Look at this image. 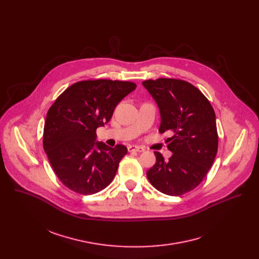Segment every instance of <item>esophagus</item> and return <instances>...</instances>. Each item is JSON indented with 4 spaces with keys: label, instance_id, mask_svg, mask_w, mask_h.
<instances>
[{
    "label": "esophagus",
    "instance_id": "esophagus-1",
    "mask_svg": "<svg viewBox=\"0 0 259 259\" xmlns=\"http://www.w3.org/2000/svg\"><path fill=\"white\" fill-rule=\"evenodd\" d=\"M128 151H129L130 153H132V152L142 153V152H144V149H143V147L137 146V145H129V146H128Z\"/></svg>",
    "mask_w": 259,
    "mask_h": 259
}]
</instances>
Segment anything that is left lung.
<instances>
[{"mask_svg": "<svg viewBox=\"0 0 259 259\" xmlns=\"http://www.w3.org/2000/svg\"><path fill=\"white\" fill-rule=\"evenodd\" d=\"M156 101L161 116L160 133L171 132L165 161L155 152L156 164L146 172L159 192L181 196L197 188L215 159L218 136L214 109L203 93L192 84L176 79L142 82Z\"/></svg>", "mask_w": 259, "mask_h": 259, "instance_id": "1", "label": "left lung"}]
</instances>
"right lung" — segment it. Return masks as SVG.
Returning <instances> with one entry per match:
<instances>
[{
    "label": "right lung",
    "instance_id": "obj_1",
    "mask_svg": "<svg viewBox=\"0 0 259 259\" xmlns=\"http://www.w3.org/2000/svg\"><path fill=\"white\" fill-rule=\"evenodd\" d=\"M135 88L132 82L82 81L68 87L49 108L43 146L66 188L93 195L113 181L127 147L118 144L113 149L97 141L96 129L110 120L118 103Z\"/></svg>",
    "mask_w": 259,
    "mask_h": 259
}]
</instances>
